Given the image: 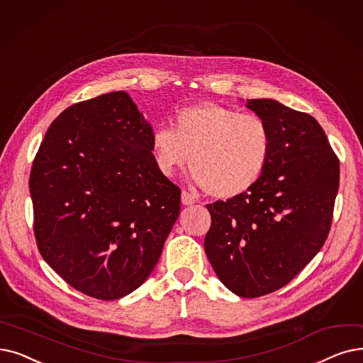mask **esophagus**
Listing matches in <instances>:
<instances>
[{"instance_id": "obj_1", "label": "esophagus", "mask_w": 363, "mask_h": 363, "mask_svg": "<svg viewBox=\"0 0 363 363\" xmlns=\"http://www.w3.org/2000/svg\"><path fill=\"white\" fill-rule=\"evenodd\" d=\"M181 201H182V204H185V206H190V204H194V203H196V197H194L193 194H190V193L182 191V194H181Z\"/></svg>"}]
</instances>
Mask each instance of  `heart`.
<instances>
[{
  "instance_id": "1",
  "label": "heart",
  "mask_w": 363,
  "mask_h": 363,
  "mask_svg": "<svg viewBox=\"0 0 363 363\" xmlns=\"http://www.w3.org/2000/svg\"><path fill=\"white\" fill-rule=\"evenodd\" d=\"M151 155L164 177L190 163L191 179L213 197L234 199L261 179L272 155V132L257 114L213 102L185 106L175 129L159 125L151 135Z\"/></svg>"
}]
</instances>
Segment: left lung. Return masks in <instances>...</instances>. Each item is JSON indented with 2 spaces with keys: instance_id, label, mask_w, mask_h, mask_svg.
<instances>
[{
  "instance_id": "8db88e82",
  "label": "left lung",
  "mask_w": 363,
  "mask_h": 363,
  "mask_svg": "<svg viewBox=\"0 0 363 363\" xmlns=\"http://www.w3.org/2000/svg\"><path fill=\"white\" fill-rule=\"evenodd\" d=\"M246 102L270 128V162L247 193L208 204L204 250L231 292L257 298L288 285L322 249L340 162L314 117L274 99Z\"/></svg>"
}]
</instances>
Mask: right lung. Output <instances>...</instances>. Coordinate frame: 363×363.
Listing matches in <instances>:
<instances>
[{
  "mask_svg": "<svg viewBox=\"0 0 363 363\" xmlns=\"http://www.w3.org/2000/svg\"><path fill=\"white\" fill-rule=\"evenodd\" d=\"M151 124L125 91L71 105L47 130L29 177L44 261L74 289L118 299L152 273L181 209L155 167Z\"/></svg>",
  "mask_w": 363,
  "mask_h": 363,
  "instance_id": "right-lung-1",
  "label": "right lung"
}]
</instances>
